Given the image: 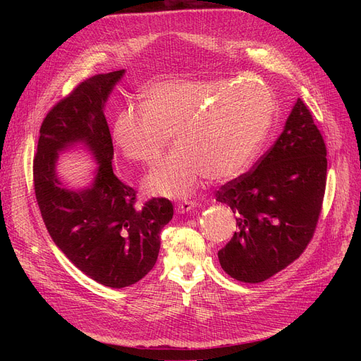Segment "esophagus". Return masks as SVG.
Wrapping results in <instances>:
<instances>
[{
    "label": "esophagus",
    "instance_id": "34e87169",
    "mask_svg": "<svg viewBox=\"0 0 361 361\" xmlns=\"http://www.w3.org/2000/svg\"><path fill=\"white\" fill-rule=\"evenodd\" d=\"M196 207V202H193V200H184V202H180L178 204H177V212H180V214H184V212H188V211H192V209H195Z\"/></svg>",
    "mask_w": 361,
    "mask_h": 361
}]
</instances>
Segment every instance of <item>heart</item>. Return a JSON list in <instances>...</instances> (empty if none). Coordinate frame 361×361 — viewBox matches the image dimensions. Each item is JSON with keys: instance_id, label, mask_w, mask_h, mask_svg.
<instances>
[{"instance_id": "heart-1", "label": "heart", "mask_w": 361, "mask_h": 361, "mask_svg": "<svg viewBox=\"0 0 361 361\" xmlns=\"http://www.w3.org/2000/svg\"><path fill=\"white\" fill-rule=\"evenodd\" d=\"M274 112L271 90L257 82L165 80L146 90L143 105L118 112L112 142L126 159L149 164L173 135L176 147L150 168L145 187L152 195L187 197L203 177L224 181L243 174Z\"/></svg>"}]
</instances>
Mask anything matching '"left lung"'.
Instances as JSON below:
<instances>
[{
	"instance_id": "left-lung-1",
	"label": "left lung",
	"mask_w": 361,
	"mask_h": 361,
	"mask_svg": "<svg viewBox=\"0 0 361 361\" xmlns=\"http://www.w3.org/2000/svg\"><path fill=\"white\" fill-rule=\"evenodd\" d=\"M326 168L324 137L298 98L279 137L253 169L215 193L231 207L238 226L218 252L226 274L256 283L300 257L316 231Z\"/></svg>"
}]
</instances>
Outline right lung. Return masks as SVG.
I'll return each mask as SVG.
<instances>
[{"label":"right lung","instance_id":"1","mask_svg":"<svg viewBox=\"0 0 361 361\" xmlns=\"http://www.w3.org/2000/svg\"><path fill=\"white\" fill-rule=\"evenodd\" d=\"M124 70L94 74L56 102L42 121L33 158L37 206L54 243L85 275L124 288L155 267L161 230L173 219L165 197L137 206V192L112 171L114 146L104 105ZM82 141L100 166L95 183L73 192L54 176L58 150Z\"/></svg>","mask_w":361,"mask_h":361}]
</instances>
